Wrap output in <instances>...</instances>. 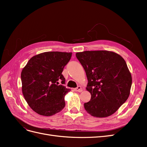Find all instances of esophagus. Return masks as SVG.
Here are the masks:
<instances>
[{
	"instance_id": "34e87169",
	"label": "esophagus",
	"mask_w": 147,
	"mask_h": 147,
	"mask_svg": "<svg viewBox=\"0 0 147 147\" xmlns=\"http://www.w3.org/2000/svg\"><path fill=\"white\" fill-rule=\"evenodd\" d=\"M74 91H78V92H81V91H82V87L80 86H78L77 88H74Z\"/></svg>"
}]
</instances>
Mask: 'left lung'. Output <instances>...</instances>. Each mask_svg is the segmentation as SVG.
<instances>
[{
  "label": "left lung",
  "mask_w": 147,
  "mask_h": 147,
  "mask_svg": "<svg viewBox=\"0 0 147 147\" xmlns=\"http://www.w3.org/2000/svg\"><path fill=\"white\" fill-rule=\"evenodd\" d=\"M85 70L86 89L90 100L84 109L93 117L110 116L127 99L132 85V77L126 61L114 52L85 51L76 53Z\"/></svg>",
  "instance_id": "1"
}]
</instances>
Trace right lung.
Returning <instances> with one entry per match:
<instances>
[{
    "instance_id": "right-lung-1",
    "label": "right lung",
    "mask_w": 147,
    "mask_h": 147,
    "mask_svg": "<svg viewBox=\"0 0 147 147\" xmlns=\"http://www.w3.org/2000/svg\"><path fill=\"white\" fill-rule=\"evenodd\" d=\"M72 54L43 53L30 58L22 70L23 96L30 107L38 114L51 116L64 108V97L70 89L63 85L65 80L62 72Z\"/></svg>"
}]
</instances>
